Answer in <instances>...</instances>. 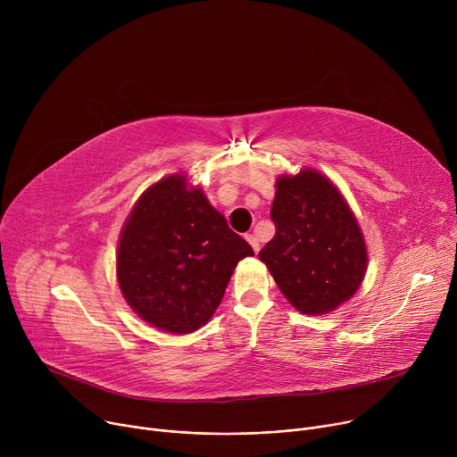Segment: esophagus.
<instances>
[{
    "mask_svg": "<svg viewBox=\"0 0 457 457\" xmlns=\"http://www.w3.org/2000/svg\"><path fill=\"white\" fill-rule=\"evenodd\" d=\"M245 240L251 244V247H253L254 253L260 251V242H258V238H256L254 235H245Z\"/></svg>",
    "mask_w": 457,
    "mask_h": 457,
    "instance_id": "esophagus-1",
    "label": "esophagus"
}]
</instances>
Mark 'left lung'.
<instances>
[{
    "instance_id": "left-lung-1",
    "label": "left lung",
    "mask_w": 457,
    "mask_h": 457,
    "mask_svg": "<svg viewBox=\"0 0 457 457\" xmlns=\"http://www.w3.org/2000/svg\"><path fill=\"white\" fill-rule=\"evenodd\" d=\"M275 187L277 233L258 258L296 311L328 314L353 298L365 278L363 231L337 184L314 168L280 175Z\"/></svg>"
}]
</instances>
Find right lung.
<instances>
[{"label":"right lung","instance_id":"add662e5","mask_svg":"<svg viewBox=\"0 0 457 457\" xmlns=\"http://www.w3.org/2000/svg\"><path fill=\"white\" fill-rule=\"evenodd\" d=\"M253 247L186 173L168 175L137 199L115 256L119 289L139 318L170 335L206 325Z\"/></svg>","mask_w":457,"mask_h":457}]
</instances>
